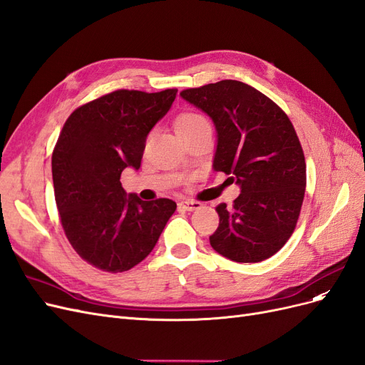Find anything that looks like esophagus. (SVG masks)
Returning <instances> with one entry per match:
<instances>
[{"label":"esophagus","mask_w":365,"mask_h":365,"mask_svg":"<svg viewBox=\"0 0 365 365\" xmlns=\"http://www.w3.org/2000/svg\"><path fill=\"white\" fill-rule=\"evenodd\" d=\"M179 206L185 210H197L202 207V203L200 202H194V200H185V202H180Z\"/></svg>","instance_id":"esophagus-1"}]
</instances>
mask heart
<instances>
[{
  "label": "heart",
  "instance_id": "heart-1",
  "mask_svg": "<svg viewBox=\"0 0 365 365\" xmlns=\"http://www.w3.org/2000/svg\"><path fill=\"white\" fill-rule=\"evenodd\" d=\"M206 124H209V123L203 115L195 113V112H186V113H182L180 116H178V120H175V130H178V133H182L186 130H192V128L200 127V125H206Z\"/></svg>",
  "mask_w": 365,
  "mask_h": 365
}]
</instances>
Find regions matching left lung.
Masks as SVG:
<instances>
[{"instance_id":"8db88e82","label":"left lung","mask_w":365,"mask_h":365,"mask_svg":"<svg viewBox=\"0 0 365 365\" xmlns=\"http://www.w3.org/2000/svg\"><path fill=\"white\" fill-rule=\"evenodd\" d=\"M180 97L212 118L214 170L230 175L241 194L215 207L220 226L209 241L235 262H261L296 229L307 186V163L287 113L257 89L221 80L185 89Z\"/></svg>"}]
</instances>
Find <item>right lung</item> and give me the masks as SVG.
Masks as SVG:
<instances>
[{"instance_id":"right-lung-1","label":"right lung","mask_w":365,"mask_h":365,"mask_svg":"<svg viewBox=\"0 0 365 365\" xmlns=\"http://www.w3.org/2000/svg\"><path fill=\"white\" fill-rule=\"evenodd\" d=\"M178 89H118L77 108L56 143L51 168L56 205L69 244L101 272L123 273L155 249L175 202L127 195L121 173L139 170L147 135Z\"/></svg>"}]
</instances>
